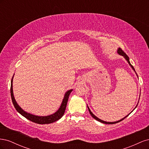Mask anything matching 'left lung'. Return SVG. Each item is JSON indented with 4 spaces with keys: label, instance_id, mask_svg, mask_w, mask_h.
Segmentation results:
<instances>
[{
    "label": "left lung",
    "instance_id": "1",
    "mask_svg": "<svg viewBox=\"0 0 149 149\" xmlns=\"http://www.w3.org/2000/svg\"><path fill=\"white\" fill-rule=\"evenodd\" d=\"M118 53L119 54V55H121V56H123L124 57V58L127 61V62H128V63L129 64V65L131 66V68H132L133 69V70L136 72V71H135V69H134V68L133 67V66L130 64V61H129V56L126 55V54L124 53V52L123 50V49H122L120 48H119L118 49ZM136 74H137H137L136 73ZM139 103V102H138ZM137 106V105L136 106V107ZM136 107H135V108H136ZM88 110H89V113H90V114L91 115V116L93 117V118H94V119H95L96 120H97V121H99V122H101V123H104V124H116V123H119V122H120V121H122L123 120H124L125 118H127V117L129 116V114L128 115H127L125 117H124V118H123V119H121L120 120H118V121H116V122H111V123H109V122H106V121H104V120H101V119H99L98 118H97L96 116H95V115L94 114H93V112L91 111V110H90V109L89 108V107L88 106Z\"/></svg>",
    "mask_w": 149,
    "mask_h": 149
}]
</instances>
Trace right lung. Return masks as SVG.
<instances>
[{
  "label": "right lung",
  "mask_w": 149,
  "mask_h": 149,
  "mask_svg": "<svg viewBox=\"0 0 149 149\" xmlns=\"http://www.w3.org/2000/svg\"><path fill=\"white\" fill-rule=\"evenodd\" d=\"M13 78V77L11 80V86H10V94H11L12 101L13 106H14V107L15 108V109L18 111V112H19V113L22 116H23L27 119L33 122V123L39 124H50V123H54V122H55V121H57L58 120H59L60 119H61L62 118V116H63V114L65 113L69 96H70V93H71V91H73V89L68 90L67 92H66L64 98H63V100L62 103H61L60 108L58 109V110L56 112H55V113L53 114H51V115L47 116H35V115H33L31 114L28 113V112L24 111L17 103V102L15 100L14 96H13V86H12Z\"/></svg>",
  "instance_id": "obj_1"
}]
</instances>
